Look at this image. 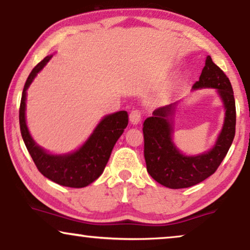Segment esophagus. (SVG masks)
<instances>
[{
  "mask_svg": "<svg viewBox=\"0 0 250 250\" xmlns=\"http://www.w3.org/2000/svg\"><path fill=\"white\" fill-rule=\"evenodd\" d=\"M142 112L139 110V109H135V110H132L131 114H129V122L132 123L133 125L139 124L140 121H141Z\"/></svg>",
  "mask_w": 250,
  "mask_h": 250,
  "instance_id": "34e87169",
  "label": "esophagus"
}]
</instances>
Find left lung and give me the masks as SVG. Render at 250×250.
<instances>
[{
    "label": "left lung",
    "instance_id": "left-lung-1",
    "mask_svg": "<svg viewBox=\"0 0 250 250\" xmlns=\"http://www.w3.org/2000/svg\"><path fill=\"white\" fill-rule=\"evenodd\" d=\"M217 88L225 107L223 128L209 151L198 156H186L180 152L172 140L173 116L177 102L160 107L143 123L145 159L146 170L164 187L183 189L203 182L216 172L227 156L235 134V102L233 90L227 75L216 66L209 56L199 81L192 88Z\"/></svg>",
    "mask_w": 250,
    "mask_h": 250
}]
</instances>
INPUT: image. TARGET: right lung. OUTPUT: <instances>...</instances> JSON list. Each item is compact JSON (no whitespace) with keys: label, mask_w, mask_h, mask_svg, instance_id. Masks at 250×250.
Listing matches in <instances>:
<instances>
[{"label":"right lung","mask_w":250,"mask_h":250,"mask_svg":"<svg viewBox=\"0 0 250 250\" xmlns=\"http://www.w3.org/2000/svg\"><path fill=\"white\" fill-rule=\"evenodd\" d=\"M47 56L36 64L23 86L19 108L20 132L26 148L37 169L47 179L68 188H84L94 182L104 172L112 148L128 124L127 111L108 115L99 123L87 141L76 151L67 155H51L41 148L29 134L26 125V91L37 73L49 62Z\"/></svg>","instance_id":"right-lung-1"}]
</instances>
